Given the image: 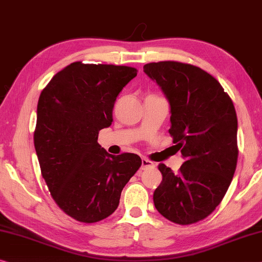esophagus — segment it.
Returning <instances> with one entry per match:
<instances>
[{
  "label": "esophagus",
  "mask_w": 262,
  "mask_h": 262,
  "mask_svg": "<svg viewBox=\"0 0 262 262\" xmlns=\"http://www.w3.org/2000/svg\"><path fill=\"white\" fill-rule=\"evenodd\" d=\"M155 167V165H154V163L151 161H149V160H147V159H142V165H141V168H142V170H144V169H148V168H154Z\"/></svg>",
  "instance_id": "1"
}]
</instances>
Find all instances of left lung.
Listing matches in <instances>:
<instances>
[{
  "mask_svg": "<svg viewBox=\"0 0 262 262\" xmlns=\"http://www.w3.org/2000/svg\"><path fill=\"white\" fill-rule=\"evenodd\" d=\"M143 71L169 101V133L185 160L177 173L159 165L162 182L154 204L170 222L197 223L221 204L234 175L238 120L233 102L217 79L197 66L159 61L146 64Z\"/></svg>",
  "mask_w": 262,
  "mask_h": 262,
  "instance_id": "1",
  "label": "left lung"
}]
</instances>
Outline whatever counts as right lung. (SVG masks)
<instances>
[{"label":"right lung","instance_id":"add662e5","mask_svg":"<svg viewBox=\"0 0 262 262\" xmlns=\"http://www.w3.org/2000/svg\"><path fill=\"white\" fill-rule=\"evenodd\" d=\"M129 66L76 61L53 76L37 105L34 143L41 176L57 205L81 223H97L118 209L140 156H114L98 143L113 121L119 93L136 77Z\"/></svg>","mask_w":262,"mask_h":262}]
</instances>
